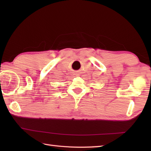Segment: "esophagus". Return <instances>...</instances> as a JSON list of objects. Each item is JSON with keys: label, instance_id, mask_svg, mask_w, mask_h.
<instances>
[{"label": "esophagus", "instance_id": "1", "mask_svg": "<svg viewBox=\"0 0 151 151\" xmlns=\"http://www.w3.org/2000/svg\"><path fill=\"white\" fill-rule=\"evenodd\" d=\"M76 74H77V73H76Z\"/></svg>", "mask_w": 151, "mask_h": 151}]
</instances>
